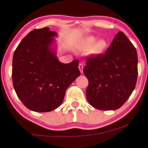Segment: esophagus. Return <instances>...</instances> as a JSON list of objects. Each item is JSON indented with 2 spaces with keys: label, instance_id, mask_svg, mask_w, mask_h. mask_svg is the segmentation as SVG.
Instances as JSON below:
<instances>
[{
  "label": "esophagus",
  "instance_id": "esophagus-1",
  "mask_svg": "<svg viewBox=\"0 0 148 148\" xmlns=\"http://www.w3.org/2000/svg\"><path fill=\"white\" fill-rule=\"evenodd\" d=\"M79 69L81 73H83V71H84V64H83L82 63H81V62H80L79 64Z\"/></svg>",
  "mask_w": 148,
  "mask_h": 148
}]
</instances>
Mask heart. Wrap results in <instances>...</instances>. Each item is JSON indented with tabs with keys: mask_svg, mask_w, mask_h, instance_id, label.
<instances>
[{
	"mask_svg": "<svg viewBox=\"0 0 148 148\" xmlns=\"http://www.w3.org/2000/svg\"><path fill=\"white\" fill-rule=\"evenodd\" d=\"M108 46V42L104 39L97 40V38L94 36H88L83 40L81 47L86 50L92 49V53L95 55L102 54L106 51Z\"/></svg>",
	"mask_w": 148,
	"mask_h": 148,
	"instance_id": "obj_1",
	"label": "heart"
}]
</instances>
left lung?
<instances>
[{"label":"left lung","instance_id":"obj_1","mask_svg":"<svg viewBox=\"0 0 148 148\" xmlns=\"http://www.w3.org/2000/svg\"><path fill=\"white\" fill-rule=\"evenodd\" d=\"M88 79L86 97L99 110H116L128 99L136 87L138 56L135 47L119 32L106 52L88 56L84 68Z\"/></svg>","mask_w":148,"mask_h":148}]
</instances>
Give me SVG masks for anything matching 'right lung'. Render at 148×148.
<instances>
[{
    "mask_svg": "<svg viewBox=\"0 0 148 148\" xmlns=\"http://www.w3.org/2000/svg\"><path fill=\"white\" fill-rule=\"evenodd\" d=\"M55 31L49 28L30 31L16 47L12 59L13 86L21 102L35 112L58 108L67 88L80 76L78 60L64 64L52 45Z\"/></svg>",
    "mask_w": 148,
    "mask_h": 148,
    "instance_id": "right-lung-1",
    "label": "right lung"
}]
</instances>
